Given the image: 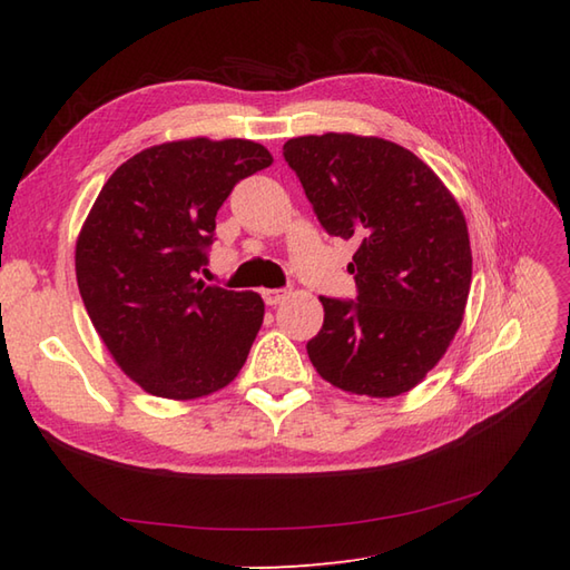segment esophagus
<instances>
[{"instance_id":"34e87169","label":"esophagus","mask_w":570,"mask_h":570,"mask_svg":"<svg viewBox=\"0 0 570 570\" xmlns=\"http://www.w3.org/2000/svg\"><path fill=\"white\" fill-rule=\"evenodd\" d=\"M262 296H264L266 306H276L288 296V292H286V288H266V292H262Z\"/></svg>"}]
</instances>
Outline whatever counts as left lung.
<instances>
[{"label": "left lung", "instance_id": "left-lung-1", "mask_svg": "<svg viewBox=\"0 0 570 570\" xmlns=\"http://www.w3.org/2000/svg\"><path fill=\"white\" fill-rule=\"evenodd\" d=\"M325 233L355 239L357 296H321L323 328L306 350L343 392L399 396L435 367L463 323L472 254L463 210L416 154L377 137L284 144Z\"/></svg>", "mask_w": 570, "mask_h": 570}]
</instances>
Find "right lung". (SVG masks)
I'll return each instance as SVG.
<instances>
[{"label": "right lung", "mask_w": 570, "mask_h": 570, "mask_svg": "<svg viewBox=\"0 0 570 570\" xmlns=\"http://www.w3.org/2000/svg\"><path fill=\"white\" fill-rule=\"evenodd\" d=\"M272 164L262 144L205 137L131 156L107 178L76 245L85 311L127 377L164 399L223 390L262 328L254 292L203 284L215 215Z\"/></svg>", "instance_id": "right-lung-1"}]
</instances>
